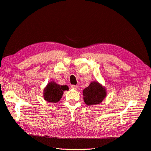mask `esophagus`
I'll return each mask as SVG.
<instances>
[{
	"label": "esophagus",
	"instance_id": "1",
	"mask_svg": "<svg viewBox=\"0 0 151 151\" xmlns=\"http://www.w3.org/2000/svg\"><path fill=\"white\" fill-rule=\"evenodd\" d=\"M71 88L73 89H77L79 88V87H78V86H77V85H72Z\"/></svg>",
	"mask_w": 151,
	"mask_h": 151
}]
</instances>
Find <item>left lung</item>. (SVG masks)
<instances>
[{
	"label": "left lung",
	"instance_id": "obj_1",
	"mask_svg": "<svg viewBox=\"0 0 151 151\" xmlns=\"http://www.w3.org/2000/svg\"><path fill=\"white\" fill-rule=\"evenodd\" d=\"M106 89L98 82H92L84 89V101L88 105H95L101 103L106 97Z\"/></svg>",
	"mask_w": 151,
	"mask_h": 151
}]
</instances>
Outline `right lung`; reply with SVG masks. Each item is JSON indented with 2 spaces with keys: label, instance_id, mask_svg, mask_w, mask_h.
Segmentation results:
<instances>
[{
  "label": "right lung",
  "instance_id": "add662e5",
  "mask_svg": "<svg viewBox=\"0 0 151 151\" xmlns=\"http://www.w3.org/2000/svg\"><path fill=\"white\" fill-rule=\"evenodd\" d=\"M68 89L66 85L60 86L54 82H50L44 89V99L50 103H57L60 100L63 91Z\"/></svg>",
  "mask_w": 151,
  "mask_h": 151
}]
</instances>
